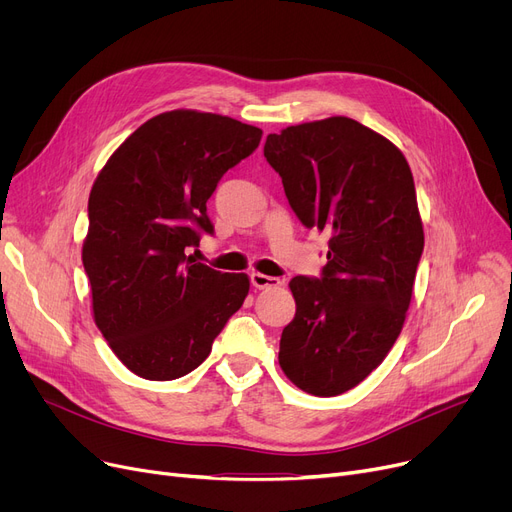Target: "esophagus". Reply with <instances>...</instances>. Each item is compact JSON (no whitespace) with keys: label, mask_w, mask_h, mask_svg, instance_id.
<instances>
[{"label":"esophagus","mask_w":512,"mask_h":512,"mask_svg":"<svg viewBox=\"0 0 512 512\" xmlns=\"http://www.w3.org/2000/svg\"><path fill=\"white\" fill-rule=\"evenodd\" d=\"M251 284L259 290H267V288H278L282 286V280L280 278H274V276H265V274H251Z\"/></svg>","instance_id":"34e87169"}]
</instances>
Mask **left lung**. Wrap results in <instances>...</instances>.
Masks as SVG:
<instances>
[{
	"label": "left lung",
	"instance_id": "1",
	"mask_svg": "<svg viewBox=\"0 0 512 512\" xmlns=\"http://www.w3.org/2000/svg\"><path fill=\"white\" fill-rule=\"evenodd\" d=\"M263 155L303 226L330 236L321 276L288 284L297 313L278 361L307 394L338 396L386 359L405 324L423 253L413 174L398 147L344 116L270 134Z\"/></svg>",
	"mask_w": 512,
	"mask_h": 512
}]
</instances>
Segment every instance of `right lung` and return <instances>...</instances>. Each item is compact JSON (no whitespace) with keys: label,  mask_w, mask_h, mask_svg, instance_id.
Instances as JSON below:
<instances>
[{"label":"right lung","mask_w":512,"mask_h":512,"mask_svg":"<svg viewBox=\"0 0 512 512\" xmlns=\"http://www.w3.org/2000/svg\"><path fill=\"white\" fill-rule=\"evenodd\" d=\"M261 134L228 116L174 110L134 130L99 172L83 245L93 317L139 378L168 382L197 369L245 303L247 274L186 253L213 234L207 199Z\"/></svg>","instance_id":"obj_1"}]
</instances>
